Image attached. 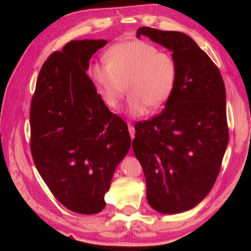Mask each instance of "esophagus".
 <instances>
[{
    "instance_id": "obj_1",
    "label": "esophagus",
    "mask_w": 251,
    "mask_h": 251,
    "mask_svg": "<svg viewBox=\"0 0 251 251\" xmlns=\"http://www.w3.org/2000/svg\"><path fill=\"white\" fill-rule=\"evenodd\" d=\"M128 131H129V135H130L131 141H133V138L135 137V128H134V126H131V125L129 124V125H128Z\"/></svg>"
}]
</instances>
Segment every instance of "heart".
I'll return each instance as SVG.
<instances>
[{
  "mask_svg": "<svg viewBox=\"0 0 251 251\" xmlns=\"http://www.w3.org/2000/svg\"><path fill=\"white\" fill-rule=\"evenodd\" d=\"M107 63H95L90 76L106 106L117 110L129 93L128 113L138 117L166 103L175 88L177 66L171 54L144 41H125L106 54Z\"/></svg>",
  "mask_w": 251,
  "mask_h": 251,
  "instance_id": "obj_1",
  "label": "heart"
}]
</instances>
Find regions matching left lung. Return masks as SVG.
I'll use <instances>...</instances> for the list:
<instances>
[{
    "mask_svg": "<svg viewBox=\"0 0 251 251\" xmlns=\"http://www.w3.org/2000/svg\"><path fill=\"white\" fill-rule=\"evenodd\" d=\"M173 53L177 79L159 115L135 125L133 150L147 201L161 214L193 209L214 186L228 145L226 90L218 67L192 37L139 27Z\"/></svg>",
    "mask_w": 251,
    "mask_h": 251,
    "instance_id": "obj_1",
    "label": "left lung"
}]
</instances>
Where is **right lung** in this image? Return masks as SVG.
I'll return each mask as SVG.
<instances>
[{"label": "right lung", "mask_w": 251, "mask_h": 251, "mask_svg": "<svg viewBox=\"0 0 251 251\" xmlns=\"http://www.w3.org/2000/svg\"><path fill=\"white\" fill-rule=\"evenodd\" d=\"M106 40L71 41L46 59L29 124L31 151L55 198L77 214L104 209L105 194L130 148L126 123L109 112L86 71Z\"/></svg>", "instance_id": "add662e5"}]
</instances>
